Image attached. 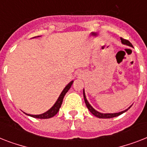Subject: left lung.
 Wrapping results in <instances>:
<instances>
[{
    "mask_svg": "<svg viewBox=\"0 0 147 147\" xmlns=\"http://www.w3.org/2000/svg\"><path fill=\"white\" fill-rule=\"evenodd\" d=\"M121 42H122V44H124V45H127L128 47H133V45L130 43L128 40H124V39H122L121 38ZM83 95H84V99H85V105L87 106L88 109L89 110V111L92 113L93 115H94L95 117H98V118H112V117H117L119 115H121L123 113L126 112L127 111L128 109H130V107L132 106H130L127 108V109L124 110L123 111H121V112H118V113H107V114H105V113H100V112L94 109V107H92V105H90L89 102L88 101L87 98H86V96H85V89H83Z\"/></svg>",
    "mask_w": 147,
    "mask_h": 147,
    "instance_id": "8db88e82",
    "label": "left lung"
}]
</instances>
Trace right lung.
<instances>
[{"mask_svg": "<svg viewBox=\"0 0 147 147\" xmlns=\"http://www.w3.org/2000/svg\"><path fill=\"white\" fill-rule=\"evenodd\" d=\"M36 37H40V36H36ZM74 81H71L68 84V85L65 87V88L63 89L62 92H61V94H60L59 97L58 98L57 100L55 101V103L53 105V106L51 107L50 109L48 110L47 111H46L43 114H36V115H33V114H25L26 115H28V116L33 117H35V118H39V119H48L50 118V117H53V116H55V114H57L59 111V108L61 107V105L62 104V100H63V98H64V96L65 95L68 91L70 89V88L71 87V85L73 84Z\"/></svg>", "mask_w": 147, "mask_h": 147, "instance_id": "add662e5", "label": "right lung"}]
</instances>
